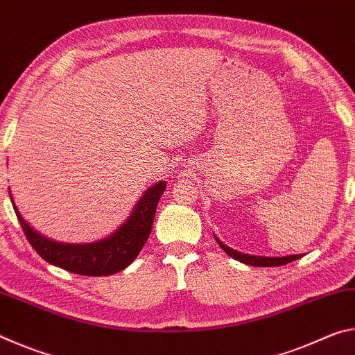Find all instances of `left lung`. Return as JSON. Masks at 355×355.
Returning <instances> with one entry per match:
<instances>
[{"mask_svg": "<svg viewBox=\"0 0 355 355\" xmlns=\"http://www.w3.org/2000/svg\"><path fill=\"white\" fill-rule=\"evenodd\" d=\"M216 241L220 245V249L225 252L227 255H230L232 258H235V260L241 261L244 264H250V266H284L286 263H291L294 260H299L302 255H288V257H279V258H274V257H255V255H248V254H241V252H236L230 248H227L224 243H220L218 238H216Z\"/></svg>", "mask_w": 355, "mask_h": 355, "instance_id": "obj_1", "label": "left lung"}]
</instances>
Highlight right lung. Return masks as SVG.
<instances>
[{"mask_svg":"<svg viewBox=\"0 0 355 355\" xmlns=\"http://www.w3.org/2000/svg\"><path fill=\"white\" fill-rule=\"evenodd\" d=\"M164 189V182L156 183L147 189L128 220L111 236L92 244H62L51 241L34 232L26 224L19 209L15 208L14 200H12V205L29 244L45 261L62 268L65 271L98 277V275H111L122 271L139 255L152 232L156 207Z\"/></svg>","mask_w":355,"mask_h":355,"instance_id":"add662e5","label":"right lung"}]
</instances>
